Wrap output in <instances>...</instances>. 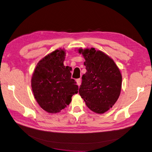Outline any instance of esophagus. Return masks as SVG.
<instances>
[{
    "mask_svg": "<svg viewBox=\"0 0 152 152\" xmlns=\"http://www.w3.org/2000/svg\"><path fill=\"white\" fill-rule=\"evenodd\" d=\"M76 82H77V84L78 86H80V84H81V79H78L76 80Z\"/></svg>",
    "mask_w": 152,
    "mask_h": 152,
    "instance_id": "34e87169",
    "label": "esophagus"
}]
</instances>
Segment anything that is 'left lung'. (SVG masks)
<instances>
[{
    "label": "left lung",
    "mask_w": 152,
    "mask_h": 152,
    "mask_svg": "<svg viewBox=\"0 0 152 152\" xmlns=\"http://www.w3.org/2000/svg\"><path fill=\"white\" fill-rule=\"evenodd\" d=\"M78 52L85 59L87 70L82 77L79 94L91 110L104 113L113 107L120 96V70L111 58L99 50L80 48Z\"/></svg>",
    "instance_id": "left-lung-1"
}]
</instances>
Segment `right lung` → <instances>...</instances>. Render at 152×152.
I'll list each match as a JSON object with an SVG mask.
<instances>
[{
    "label": "right lung",
    "instance_id": "1",
    "mask_svg": "<svg viewBox=\"0 0 152 152\" xmlns=\"http://www.w3.org/2000/svg\"><path fill=\"white\" fill-rule=\"evenodd\" d=\"M64 49L55 50L39 61L33 73L31 86L34 96L45 112L56 113L72 102L79 87L71 78V67L63 64Z\"/></svg>",
    "mask_w": 152,
    "mask_h": 152
}]
</instances>
